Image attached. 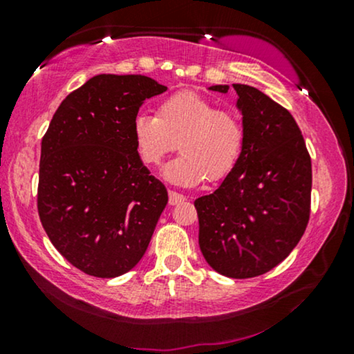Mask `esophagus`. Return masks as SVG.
I'll list each match as a JSON object with an SVG mask.
<instances>
[{
  "instance_id": "1",
  "label": "esophagus",
  "mask_w": 354,
  "mask_h": 354,
  "mask_svg": "<svg viewBox=\"0 0 354 354\" xmlns=\"http://www.w3.org/2000/svg\"><path fill=\"white\" fill-rule=\"evenodd\" d=\"M182 201H185V196H183L182 193L169 190V205L174 206V205H177V203H182Z\"/></svg>"
}]
</instances>
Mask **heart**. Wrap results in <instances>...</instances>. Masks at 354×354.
I'll return each mask as SVG.
<instances>
[{"label":"heart","instance_id":"obj_1","mask_svg":"<svg viewBox=\"0 0 354 354\" xmlns=\"http://www.w3.org/2000/svg\"><path fill=\"white\" fill-rule=\"evenodd\" d=\"M132 138L147 166H158L167 154L182 156L164 167L162 176L177 185L219 182L234 171L245 143V127L232 109H217L193 91L164 98L158 115L140 113L132 120Z\"/></svg>","mask_w":354,"mask_h":354}]
</instances>
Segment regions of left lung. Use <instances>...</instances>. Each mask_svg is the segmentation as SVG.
<instances>
[{"label": "left lung", "mask_w": 354, "mask_h": 354, "mask_svg": "<svg viewBox=\"0 0 354 354\" xmlns=\"http://www.w3.org/2000/svg\"><path fill=\"white\" fill-rule=\"evenodd\" d=\"M227 93L229 85H212ZM245 143L234 171L195 201L200 250L216 272L250 279L282 263L306 230L313 171L293 115L263 91L234 84Z\"/></svg>", "instance_id": "1"}]
</instances>
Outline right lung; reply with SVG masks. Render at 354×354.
<instances>
[{"mask_svg":"<svg viewBox=\"0 0 354 354\" xmlns=\"http://www.w3.org/2000/svg\"><path fill=\"white\" fill-rule=\"evenodd\" d=\"M167 86L100 74L66 96L41 140L38 214L55 248L82 272L113 279L138 264L167 205L143 166L132 120Z\"/></svg>","mask_w":354,"mask_h":354,"instance_id":"right-lung-1","label":"right lung"}]
</instances>
